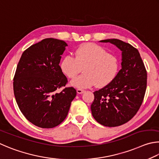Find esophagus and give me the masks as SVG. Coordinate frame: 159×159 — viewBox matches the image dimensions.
<instances>
[{
    "label": "esophagus",
    "instance_id": "34e87169",
    "mask_svg": "<svg viewBox=\"0 0 159 159\" xmlns=\"http://www.w3.org/2000/svg\"><path fill=\"white\" fill-rule=\"evenodd\" d=\"M84 92V90L81 89H77V93H79V94L83 93Z\"/></svg>",
    "mask_w": 159,
    "mask_h": 159
}]
</instances>
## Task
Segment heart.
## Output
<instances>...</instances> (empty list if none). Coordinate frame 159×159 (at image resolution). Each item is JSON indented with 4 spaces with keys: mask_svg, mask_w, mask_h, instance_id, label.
I'll list each match as a JSON object with an SVG mask.
<instances>
[{
    "mask_svg": "<svg viewBox=\"0 0 159 159\" xmlns=\"http://www.w3.org/2000/svg\"><path fill=\"white\" fill-rule=\"evenodd\" d=\"M75 57L67 55L61 63V70L70 79H75L82 72L81 76L71 82L75 87L84 89L95 84L104 87L110 84L118 74L120 63L118 57L110 54L103 47L94 43H85L78 47Z\"/></svg>",
    "mask_w": 159,
    "mask_h": 159,
    "instance_id": "obj_1",
    "label": "heart"
}]
</instances>
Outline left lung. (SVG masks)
<instances>
[{"mask_svg":"<svg viewBox=\"0 0 159 159\" xmlns=\"http://www.w3.org/2000/svg\"><path fill=\"white\" fill-rule=\"evenodd\" d=\"M101 43L115 44L122 52L121 69L113 82L93 92L91 113L105 126H121L130 121L140 109L147 89V73L138 50L118 39Z\"/></svg>","mask_w":159,"mask_h":159,"instance_id":"1","label":"left lung"}]
</instances>
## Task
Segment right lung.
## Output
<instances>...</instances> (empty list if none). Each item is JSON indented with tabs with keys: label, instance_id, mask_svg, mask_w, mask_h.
I'll use <instances>...</instances> for the list:
<instances>
[{
	"label": "right lung",
	"instance_id": "add662e5",
	"mask_svg": "<svg viewBox=\"0 0 159 159\" xmlns=\"http://www.w3.org/2000/svg\"><path fill=\"white\" fill-rule=\"evenodd\" d=\"M66 46L63 40L44 39L25 50L16 67L13 82L16 103L30 123L43 129L62 123L76 96L73 87L56 93L68 83L59 66Z\"/></svg>",
	"mask_w": 159,
	"mask_h": 159
}]
</instances>
